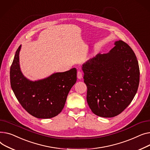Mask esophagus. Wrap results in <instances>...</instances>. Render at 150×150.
Here are the masks:
<instances>
[{
    "label": "esophagus",
    "instance_id": "1",
    "mask_svg": "<svg viewBox=\"0 0 150 150\" xmlns=\"http://www.w3.org/2000/svg\"><path fill=\"white\" fill-rule=\"evenodd\" d=\"M77 77L79 79H81L82 77V73L81 71H77Z\"/></svg>",
    "mask_w": 150,
    "mask_h": 150
}]
</instances>
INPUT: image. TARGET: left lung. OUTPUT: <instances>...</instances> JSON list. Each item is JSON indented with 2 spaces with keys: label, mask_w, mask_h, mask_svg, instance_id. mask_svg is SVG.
<instances>
[{
  "label": "left lung",
  "mask_w": 150,
  "mask_h": 150,
  "mask_svg": "<svg viewBox=\"0 0 150 150\" xmlns=\"http://www.w3.org/2000/svg\"><path fill=\"white\" fill-rule=\"evenodd\" d=\"M114 45L107 53L97 54L82 66L87 103L92 112L102 117L120 114L133 100L139 83L134 51L122 40L114 42Z\"/></svg>",
  "instance_id": "8db88e82"
}]
</instances>
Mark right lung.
Here are the masks:
<instances>
[{"label":"right lung","mask_w":150,"mask_h":150,"mask_svg":"<svg viewBox=\"0 0 150 150\" xmlns=\"http://www.w3.org/2000/svg\"><path fill=\"white\" fill-rule=\"evenodd\" d=\"M22 45L17 50L10 68L11 88L22 107L39 119L54 117L63 110L67 96L77 81V70L54 73L37 81L22 73L19 63Z\"/></svg>","instance_id":"right-lung-1"}]
</instances>
